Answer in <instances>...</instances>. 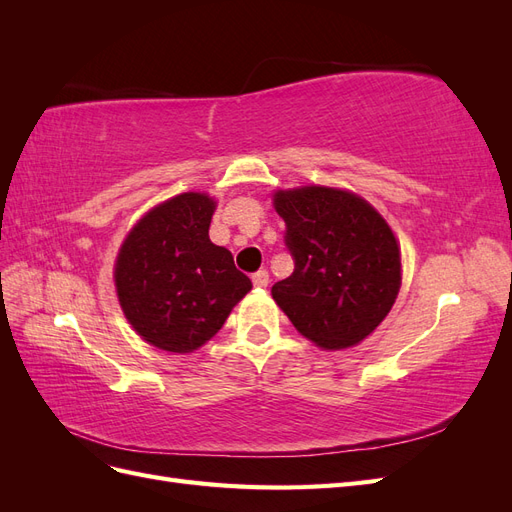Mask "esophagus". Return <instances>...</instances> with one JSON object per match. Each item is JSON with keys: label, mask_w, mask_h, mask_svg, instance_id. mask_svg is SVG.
Wrapping results in <instances>:
<instances>
[{"label": "esophagus", "mask_w": 512, "mask_h": 512, "mask_svg": "<svg viewBox=\"0 0 512 512\" xmlns=\"http://www.w3.org/2000/svg\"><path fill=\"white\" fill-rule=\"evenodd\" d=\"M252 284H254L256 288H267V284H269V271H267V269L256 271V273L252 275Z\"/></svg>", "instance_id": "34e87169"}]
</instances>
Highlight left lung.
<instances>
[{"label":"left lung","instance_id":"1","mask_svg":"<svg viewBox=\"0 0 512 512\" xmlns=\"http://www.w3.org/2000/svg\"><path fill=\"white\" fill-rule=\"evenodd\" d=\"M294 271L271 294L324 350L356 346L391 312L401 284L393 232L363 198L333 188L275 194Z\"/></svg>","mask_w":512,"mask_h":512}]
</instances>
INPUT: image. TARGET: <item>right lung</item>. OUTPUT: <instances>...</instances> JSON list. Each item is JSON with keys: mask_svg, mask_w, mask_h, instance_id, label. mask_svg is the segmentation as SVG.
Wrapping results in <instances>:
<instances>
[{"mask_svg": "<svg viewBox=\"0 0 512 512\" xmlns=\"http://www.w3.org/2000/svg\"><path fill=\"white\" fill-rule=\"evenodd\" d=\"M213 209L198 192L166 200L134 226L117 258L123 314L145 342L166 352L209 342L252 290L232 254L209 239Z\"/></svg>", "mask_w": 512, "mask_h": 512, "instance_id": "obj_1", "label": "right lung"}]
</instances>
